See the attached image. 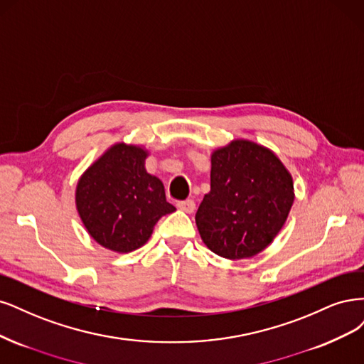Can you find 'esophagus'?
Here are the masks:
<instances>
[{"instance_id": "obj_1", "label": "esophagus", "mask_w": 364, "mask_h": 364, "mask_svg": "<svg viewBox=\"0 0 364 364\" xmlns=\"http://www.w3.org/2000/svg\"><path fill=\"white\" fill-rule=\"evenodd\" d=\"M177 207L180 210H183V212H186V213H192L193 210H195V201H193V199H186V201H178Z\"/></svg>"}]
</instances>
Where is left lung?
Returning a JSON list of instances; mask_svg holds the SVG:
<instances>
[{
	"instance_id": "1",
	"label": "left lung",
	"mask_w": 364,
	"mask_h": 364,
	"mask_svg": "<svg viewBox=\"0 0 364 364\" xmlns=\"http://www.w3.org/2000/svg\"><path fill=\"white\" fill-rule=\"evenodd\" d=\"M291 204V177L274 152L250 140H234L213 152L210 192L195 220L210 251L240 260L275 239Z\"/></svg>"
}]
</instances>
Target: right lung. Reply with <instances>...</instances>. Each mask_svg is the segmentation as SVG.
I'll list each match as a JSON object with an SVG mask.
<instances>
[{
  "label": "right lung",
  "instance_id": "add662e5",
  "mask_svg": "<svg viewBox=\"0 0 364 364\" xmlns=\"http://www.w3.org/2000/svg\"><path fill=\"white\" fill-rule=\"evenodd\" d=\"M146 151L118 144L85 172L75 201L90 236L104 248L132 252L145 245L157 220L175 207L163 183L145 171Z\"/></svg>",
  "mask_w": 364,
  "mask_h": 364
}]
</instances>
